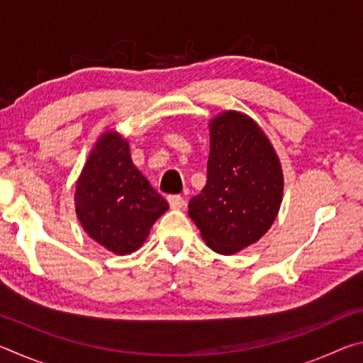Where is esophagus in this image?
I'll list each match as a JSON object with an SVG mask.
<instances>
[{"label": "esophagus", "mask_w": 363, "mask_h": 363, "mask_svg": "<svg viewBox=\"0 0 363 363\" xmlns=\"http://www.w3.org/2000/svg\"><path fill=\"white\" fill-rule=\"evenodd\" d=\"M168 203L173 210H181V208L186 206V200L181 195H168Z\"/></svg>", "instance_id": "34e87169"}]
</instances>
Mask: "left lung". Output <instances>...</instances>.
Wrapping results in <instances>:
<instances>
[{"instance_id":"left-lung-1","label":"left lung","mask_w":363,"mask_h":363,"mask_svg":"<svg viewBox=\"0 0 363 363\" xmlns=\"http://www.w3.org/2000/svg\"><path fill=\"white\" fill-rule=\"evenodd\" d=\"M206 186L189 201V216L208 247L233 255L256 243L277 218L284 174L257 123L223 112L210 123Z\"/></svg>"}]
</instances>
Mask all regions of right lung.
<instances>
[{
	"label": "right lung",
	"mask_w": 363,
	"mask_h": 363,
	"mask_svg": "<svg viewBox=\"0 0 363 363\" xmlns=\"http://www.w3.org/2000/svg\"><path fill=\"white\" fill-rule=\"evenodd\" d=\"M75 208L93 240L125 256L145 242L169 205L133 164L128 140L108 131L96 143L78 177Z\"/></svg>",
	"instance_id": "add662e5"
}]
</instances>
